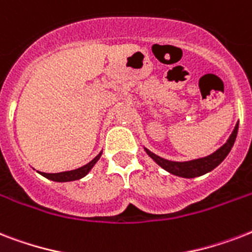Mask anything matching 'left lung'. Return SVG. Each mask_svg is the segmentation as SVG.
<instances>
[{
	"instance_id": "8db88e82",
	"label": "left lung",
	"mask_w": 252,
	"mask_h": 252,
	"mask_svg": "<svg viewBox=\"0 0 252 252\" xmlns=\"http://www.w3.org/2000/svg\"><path fill=\"white\" fill-rule=\"evenodd\" d=\"M237 133H238V123H237V126H235L233 133L230 134L229 140H227L219 150H216L215 153L211 154V156H208V157L193 159V161H168V159H165V158L158 157L157 154L152 153L150 150L145 149V152L149 154L150 158H153L158 165L161 166L162 168H165L166 171H168L170 174H174V175L176 176H182V178H195V176L204 175V174L212 171L213 168L217 167V166L226 158V156L231 150L233 145H234L235 138H237Z\"/></svg>"
}]
</instances>
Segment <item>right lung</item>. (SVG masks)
Returning a JSON list of instances; mask_svg holds the SVG:
<instances>
[{
	"instance_id": "obj_1",
	"label": "right lung",
	"mask_w": 252,
	"mask_h": 252,
	"mask_svg": "<svg viewBox=\"0 0 252 252\" xmlns=\"http://www.w3.org/2000/svg\"><path fill=\"white\" fill-rule=\"evenodd\" d=\"M102 153H99L96 157L93 159L91 162H89L87 165L82 166L80 168H76V170H72V171H64V172H56V174H47V172H40L41 175L45 176L47 179H51L53 182H70V180H77L84 178L85 175H87V172L90 171L93 166L98 162V159L100 158Z\"/></svg>"
}]
</instances>
